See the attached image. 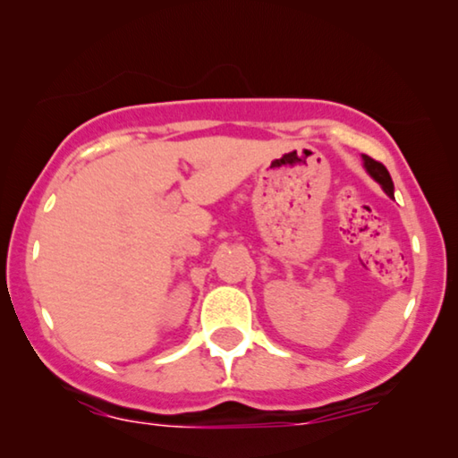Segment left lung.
<instances>
[{
	"mask_svg": "<svg viewBox=\"0 0 458 458\" xmlns=\"http://www.w3.org/2000/svg\"><path fill=\"white\" fill-rule=\"evenodd\" d=\"M362 162H365L367 173L371 174L379 185H382V190L386 191L390 198H394V185H393V179H390V173L386 170V166L376 162V159L369 157V156H362Z\"/></svg>",
	"mask_w": 458,
	"mask_h": 458,
	"instance_id": "8db88e82",
	"label": "left lung"
}]
</instances>
